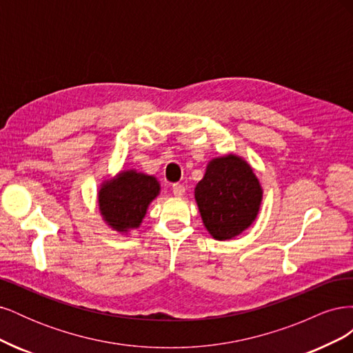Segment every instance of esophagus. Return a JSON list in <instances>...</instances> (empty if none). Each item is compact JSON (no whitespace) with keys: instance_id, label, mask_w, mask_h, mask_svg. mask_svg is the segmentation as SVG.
<instances>
[{"instance_id":"34e87169","label":"esophagus","mask_w":353,"mask_h":353,"mask_svg":"<svg viewBox=\"0 0 353 353\" xmlns=\"http://www.w3.org/2000/svg\"><path fill=\"white\" fill-rule=\"evenodd\" d=\"M172 191L176 197H183L185 193V187L183 184L176 183V184H172Z\"/></svg>"}]
</instances>
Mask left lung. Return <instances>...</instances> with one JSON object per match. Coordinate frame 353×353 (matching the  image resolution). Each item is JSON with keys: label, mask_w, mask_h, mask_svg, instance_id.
<instances>
[{"label": "left lung", "mask_w": 353, "mask_h": 353, "mask_svg": "<svg viewBox=\"0 0 353 353\" xmlns=\"http://www.w3.org/2000/svg\"><path fill=\"white\" fill-rule=\"evenodd\" d=\"M206 230L215 240H231L259 213L262 187L252 166L236 154L212 159L194 188Z\"/></svg>", "instance_id": "8db88e82"}]
</instances>
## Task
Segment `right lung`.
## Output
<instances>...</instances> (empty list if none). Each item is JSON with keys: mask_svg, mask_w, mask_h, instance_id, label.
I'll list each match as a JSON object with an SVG mask.
<instances>
[{"mask_svg": "<svg viewBox=\"0 0 353 353\" xmlns=\"http://www.w3.org/2000/svg\"><path fill=\"white\" fill-rule=\"evenodd\" d=\"M159 181L137 170H122L104 181L99 190V208L108 225L119 232L141 225L148 205L159 196Z\"/></svg>", "mask_w": 353, "mask_h": 353, "instance_id": "add662e5", "label": "right lung"}]
</instances>
